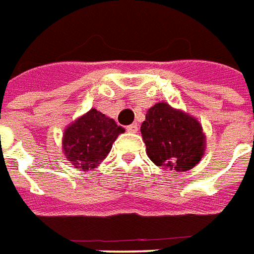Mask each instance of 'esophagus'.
<instances>
[{
    "label": "esophagus",
    "mask_w": 254,
    "mask_h": 254,
    "mask_svg": "<svg viewBox=\"0 0 254 254\" xmlns=\"http://www.w3.org/2000/svg\"><path fill=\"white\" fill-rule=\"evenodd\" d=\"M127 131H128V132H136V131H137L136 123H132V125L127 126Z\"/></svg>",
    "instance_id": "34e87169"
}]
</instances>
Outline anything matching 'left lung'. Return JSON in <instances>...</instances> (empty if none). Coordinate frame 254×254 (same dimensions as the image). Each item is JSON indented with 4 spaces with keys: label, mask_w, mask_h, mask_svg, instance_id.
<instances>
[{
    "label": "left lung",
    "mask_w": 254,
    "mask_h": 254,
    "mask_svg": "<svg viewBox=\"0 0 254 254\" xmlns=\"http://www.w3.org/2000/svg\"><path fill=\"white\" fill-rule=\"evenodd\" d=\"M140 131L148 157L164 169L186 172L204 155L206 136L199 122L166 102L148 109Z\"/></svg>",
    "instance_id": "1"
}]
</instances>
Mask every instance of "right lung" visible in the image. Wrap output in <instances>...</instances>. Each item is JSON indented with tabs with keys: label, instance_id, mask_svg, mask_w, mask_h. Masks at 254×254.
<instances>
[{
	"label": "right lung",
	"instance_id": "obj_1",
	"mask_svg": "<svg viewBox=\"0 0 254 254\" xmlns=\"http://www.w3.org/2000/svg\"><path fill=\"white\" fill-rule=\"evenodd\" d=\"M125 128L97 109L89 110L68 126L63 135V152L76 168H95L110 152Z\"/></svg>",
	"mask_w": 254,
	"mask_h": 254
}]
</instances>
